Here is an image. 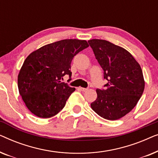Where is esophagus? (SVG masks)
<instances>
[{
	"label": "esophagus",
	"instance_id": "1",
	"mask_svg": "<svg viewBox=\"0 0 158 158\" xmlns=\"http://www.w3.org/2000/svg\"><path fill=\"white\" fill-rule=\"evenodd\" d=\"M79 89L81 90V91H86V90H88V88H82V87H80Z\"/></svg>",
	"mask_w": 158,
	"mask_h": 158
}]
</instances>
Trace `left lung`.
Instances as JSON below:
<instances>
[{
  "mask_svg": "<svg viewBox=\"0 0 158 158\" xmlns=\"http://www.w3.org/2000/svg\"><path fill=\"white\" fill-rule=\"evenodd\" d=\"M108 82L105 89H97L91 109L103 118L117 120L132 110L144 89L141 67L131 53L109 41L88 40Z\"/></svg>",
  "mask_w": 158,
  "mask_h": 158,
  "instance_id": "8db88e82",
  "label": "left lung"
}]
</instances>
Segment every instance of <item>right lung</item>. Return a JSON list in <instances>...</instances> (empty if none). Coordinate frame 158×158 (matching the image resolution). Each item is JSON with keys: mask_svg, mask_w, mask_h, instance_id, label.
Returning a JSON list of instances; mask_svg holds the SVG:
<instances>
[{"mask_svg": "<svg viewBox=\"0 0 158 158\" xmlns=\"http://www.w3.org/2000/svg\"><path fill=\"white\" fill-rule=\"evenodd\" d=\"M87 41L63 40L32 52L18 75V88L27 109L40 118L55 116L63 109L75 88L62 83L71 76L73 57L88 47Z\"/></svg>", "mask_w": 158, "mask_h": 158, "instance_id": "right-lung-1", "label": "right lung"}]
</instances>
